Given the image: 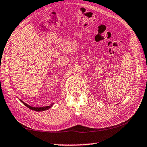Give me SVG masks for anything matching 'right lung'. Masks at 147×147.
<instances>
[{"label":"right lung","instance_id":"right-lung-1","mask_svg":"<svg viewBox=\"0 0 147 147\" xmlns=\"http://www.w3.org/2000/svg\"><path fill=\"white\" fill-rule=\"evenodd\" d=\"M19 100H20L21 102H22L23 104H24L25 106L28 107L31 110H34V111H45V110H48V109H50L51 107H52V105H54V103H52V104H51L50 105H48V106H44V107H32V106H30V105H29L28 104H27V103H25V102H23L22 100H21L20 99H19Z\"/></svg>","mask_w":147,"mask_h":147}]
</instances>
